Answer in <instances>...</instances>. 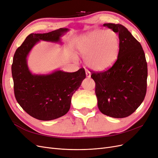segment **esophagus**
<instances>
[{
    "mask_svg": "<svg viewBox=\"0 0 158 158\" xmlns=\"http://www.w3.org/2000/svg\"><path fill=\"white\" fill-rule=\"evenodd\" d=\"M85 74H86V77L90 78L91 77V73L88 70H85Z\"/></svg>",
    "mask_w": 158,
    "mask_h": 158,
    "instance_id": "34e87169",
    "label": "esophagus"
}]
</instances>
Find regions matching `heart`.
<instances>
[{"instance_id":"obj_1","label":"heart","mask_w":158,"mask_h":158,"mask_svg":"<svg viewBox=\"0 0 158 158\" xmlns=\"http://www.w3.org/2000/svg\"><path fill=\"white\" fill-rule=\"evenodd\" d=\"M74 47L85 56V64L95 71L106 70L115 63L119 52V39L112 31L94 30L79 37Z\"/></svg>"}]
</instances>
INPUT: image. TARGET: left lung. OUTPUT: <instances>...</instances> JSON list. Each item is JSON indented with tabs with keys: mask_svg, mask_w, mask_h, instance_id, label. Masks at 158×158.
I'll list each match as a JSON object with an SVG mask.
<instances>
[{
	"mask_svg": "<svg viewBox=\"0 0 158 158\" xmlns=\"http://www.w3.org/2000/svg\"><path fill=\"white\" fill-rule=\"evenodd\" d=\"M118 34L117 60L106 71L91 75L95 82L98 106L103 114L113 118L131 115L144 101L148 67L141 44L121 24L104 23Z\"/></svg>",
	"mask_w": 158,
	"mask_h": 158,
	"instance_id": "1",
	"label": "left lung"
}]
</instances>
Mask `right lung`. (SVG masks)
<instances>
[{
	"label": "right lung",
	"instance_id": "obj_1",
	"mask_svg": "<svg viewBox=\"0 0 158 158\" xmlns=\"http://www.w3.org/2000/svg\"><path fill=\"white\" fill-rule=\"evenodd\" d=\"M68 28L45 33H31L16 49L12 64L14 95L16 101L30 116L51 121L68 113L71 98L85 78L84 69L74 73L55 70L51 74H33L28 68L27 57L37 43H60Z\"/></svg>",
	"mask_w": 158,
	"mask_h": 158
}]
</instances>
